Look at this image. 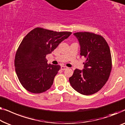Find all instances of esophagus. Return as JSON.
Instances as JSON below:
<instances>
[{
	"label": "esophagus",
	"instance_id": "34e87169",
	"mask_svg": "<svg viewBox=\"0 0 125 125\" xmlns=\"http://www.w3.org/2000/svg\"><path fill=\"white\" fill-rule=\"evenodd\" d=\"M67 68H68L67 67H66V66H61V70H66V69H67Z\"/></svg>",
	"mask_w": 125,
	"mask_h": 125
}]
</instances>
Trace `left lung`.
I'll use <instances>...</instances> for the list:
<instances>
[{
    "label": "left lung",
    "mask_w": 125,
    "mask_h": 125,
    "mask_svg": "<svg viewBox=\"0 0 125 125\" xmlns=\"http://www.w3.org/2000/svg\"><path fill=\"white\" fill-rule=\"evenodd\" d=\"M80 46V55L86 58L83 70H75L69 78L72 87L84 95H91L105 85L112 70L110 48L101 36L90 32L73 33Z\"/></svg>",
    "instance_id": "obj_1"
}]
</instances>
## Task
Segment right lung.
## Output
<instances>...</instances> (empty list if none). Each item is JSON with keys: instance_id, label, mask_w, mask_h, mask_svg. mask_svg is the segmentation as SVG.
Here are the masks:
<instances>
[{"instance_id": "add662e5", "label": "right lung", "mask_w": 125, "mask_h": 125, "mask_svg": "<svg viewBox=\"0 0 125 125\" xmlns=\"http://www.w3.org/2000/svg\"><path fill=\"white\" fill-rule=\"evenodd\" d=\"M71 33L36 28L23 38L16 53L15 67L24 88L33 94H41L52 87L61 66L48 64L45 57Z\"/></svg>"}]
</instances>
